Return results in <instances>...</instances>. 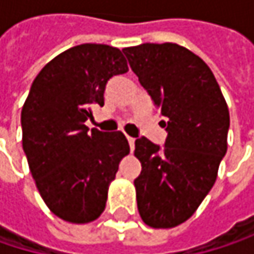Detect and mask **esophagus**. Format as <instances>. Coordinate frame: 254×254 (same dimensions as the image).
I'll list each match as a JSON object with an SVG mask.
<instances>
[{
    "label": "esophagus",
    "mask_w": 254,
    "mask_h": 254,
    "mask_svg": "<svg viewBox=\"0 0 254 254\" xmlns=\"http://www.w3.org/2000/svg\"><path fill=\"white\" fill-rule=\"evenodd\" d=\"M127 142H129V147H130V150H133V147H135V138H132V136H127Z\"/></svg>",
    "instance_id": "obj_1"
}]
</instances>
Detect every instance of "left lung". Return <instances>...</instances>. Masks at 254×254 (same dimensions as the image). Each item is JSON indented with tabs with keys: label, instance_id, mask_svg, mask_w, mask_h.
Here are the masks:
<instances>
[{
	"label": "left lung",
	"instance_id": "obj_1",
	"mask_svg": "<svg viewBox=\"0 0 254 254\" xmlns=\"http://www.w3.org/2000/svg\"><path fill=\"white\" fill-rule=\"evenodd\" d=\"M122 51L168 119L163 147L135 139L142 166L133 181L138 212L151 228H174L194 215L216 181L227 153L228 106L209 66L190 50L165 42Z\"/></svg>",
	"mask_w": 254,
	"mask_h": 254
}]
</instances>
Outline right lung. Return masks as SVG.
Masks as SVG:
<instances>
[{"instance_id":"add662e5","label":"right lung","mask_w":254,"mask_h":254,"mask_svg":"<svg viewBox=\"0 0 254 254\" xmlns=\"http://www.w3.org/2000/svg\"><path fill=\"white\" fill-rule=\"evenodd\" d=\"M127 64L121 50L82 44L54 57L35 77L22 109L23 150L36 188L63 221L88 224L104 210L110 182L129 153L121 132L85 125L104 104L110 77Z\"/></svg>"}]
</instances>
